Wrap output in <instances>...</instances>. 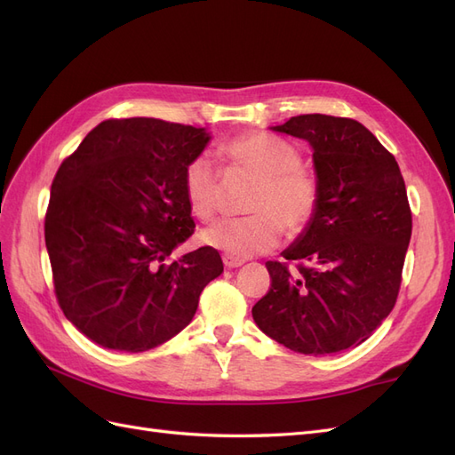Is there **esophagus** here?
Segmentation results:
<instances>
[{
	"label": "esophagus",
	"instance_id": "obj_1",
	"mask_svg": "<svg viewBox=\"0 0 455 455\" xmlns=\"http://www.w3.org/2000/svg\"><path fill=\"white\" fill-rule=\"evenodd\" d=\"M222 259H224V266H226V267H229V269H233V267H241V266L244 264V259H243V258H235V256H229V254H224V256H222Z\"/></svg>",
	"mask_w": 455,
	"mask_h": 455
}]
</instances>
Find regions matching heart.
<instances>
[{
  "label": "heart",
  "instance_id": "heart-1",
  "mask_svg": "<svg viewBox=\"0 0 455 455\" xmlns=\"http://www.w3.org/2000/svg\"><path fill=\"white\" fill-rule=\"evenodd\" d=\"M233 167L258 180L246 203L252 216L220 222L201 231V243L235 258H251L277 246L283 228L304 231L319 206V186L299 167V151L266 132L237 136L220 148ZM184 194L196 218L209 222L218 211L220 180L211 159L196 157L184 171Z\"/></svg>",
  "mask_w": 455,
  "mask_h": 455
}]
</instances>
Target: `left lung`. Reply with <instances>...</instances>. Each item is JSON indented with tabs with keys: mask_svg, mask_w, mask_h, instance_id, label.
<instances>
[{
	"mask_svg": "<svg viewBox=\"0 0 455 455\" xmlns=\"http://www.w3.org/2000/svg\"><path fill=\"white\" fill-rule=\"evenodd\" d=\"M275 132L313 149L319 206L281 254L298 273L267 261L269 292L252 307L258 328L304 355L361 346L387 319L411 237L406 186L395 157L359 121L307 114Z\"/></svg>",
	"mask_w": 455,
	"mask_h": 455,
	"instance_id": "1",
	"label": "left lung"
}]
</instances>
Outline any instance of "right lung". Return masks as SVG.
<instances>
[{"instance_id": "obj_1", "label": "right lung", "mask_w": 455, "mask_h": 455, "mask_svg": "<svg viewBox=\"0 0 455 455\" xmlns=\"http://www.w3.org/2000/svg\"><path fill=\"white\" fill-rule=\"evenodd\" d=\"M211 132L154 117L94 127L54 176L45 244L59 304L114 351L154 349L184 330L224 264L212 246L167 258L196 222L184 171Z\"/></svg>"}]
</instances>
